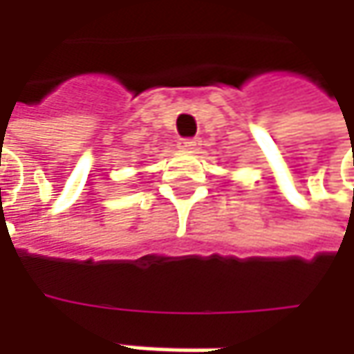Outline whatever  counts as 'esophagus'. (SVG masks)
Here are the masks:
<instances>
[{"label": "esophagus", "mask_w": 354, "mask_h": 354, "mask_svg": "<svg viewBox=\"0 0 354 354\" xmlns=\"http://www.w3.org/2000/svg\"><path fill=\"white\" fill-rule=\"evenodd\" d=\"M198 145H201V140H198V138H191V140H181V142H179V147L185 149V151H193V149H197Z\"/></svg>", "instance_id": "34e87169"}]
</instances>
